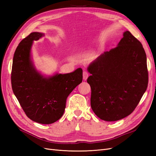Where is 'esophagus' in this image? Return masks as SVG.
Returning <instances> with one entry per match:
<instances>
[{
  "mask_svg": "<svg viewBox=\"0 0 156 156\" xmlns=\"http://www.w3.org/2000/svg\"><path fill=\"white\" fill-rule=\"evenodd\" d=\"M83 79L85 81V80L87 79L88 75H89V73L86 72V71H84V72H83Z\"/></svg>",
  "mask_w": 156,
  "mask_h": 156,
  "instance_id": "obj_1",
  "label": "esophagus"
}]
</instances>
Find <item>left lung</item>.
Instances as JSON below:
<instances>
[{
    "mask_svg": "<svg viewBox=\"0 0 156 156\" xmlns=\"http://www.w3.org/2000/svg\"><path fill=\"white\" fill-rule=\"evenodd\" d=\"M90 104L100 119L117 121L129 115L146 90V55L140 42L125 31L117 47L88 66Z\"/></svg>",
    "mask_w": 156,
    "mask_h": 156,
    "instance_id": "1",
    "label": "left lung"
}]
</instances>
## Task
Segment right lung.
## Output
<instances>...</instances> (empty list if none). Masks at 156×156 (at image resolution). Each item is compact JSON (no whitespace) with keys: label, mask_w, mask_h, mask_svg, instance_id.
Here are the masks:
<instances>
[{"label":"right lung","mask_w":156,"mask_h":156,"mask_svg":"<svg viewBox=\"0 0 156 156\" xmlns=\"http://www.w3.org/2000/svg\"><path fill=\"white\" fill-rule=\"evenodd\" d=\"M43 36L42 32H32L19 44L13 55L11 81L26 115L37 123L50 124L63 115L68 96L83 81V70L79 68L51 76L38 72L32 60L31 49L34 41Z\"/></svg>","instance_id":"obj_1"}]
</instances>
